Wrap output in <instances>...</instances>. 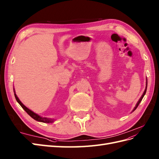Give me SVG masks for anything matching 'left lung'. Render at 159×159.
Wrapping results in <instances>:
<instances>
[{
	"instance_id": "left-lung-1",
	"label": "left lung",
	"mask_w": 159,
	"mask_h": 159,
	"mask_svg": "<svg viewBox=\"0 0 159 159\" xmlns=\"http://www.w3.org/2000/svg\"><path fill=\"white\" fill-rule=\"evenodd\" d=\"M146 90H145V91H144V94H142V97L140 98V100H139V101L138 102V103H137V104H136V106H135V107L134 108V111H134L135 109H136V108L138 107V105H139V104H140V102L142 101V98H143V97H144V95H145V94H146Z\"/></svg>"
}]
</instances>
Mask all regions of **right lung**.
Segmentation results:
<instances>
[{"instance_id": "obj_1", "label": "right lung", "mask_w": 159, "mask_h": 159, "mask_svg": "<svg viewBox=\"0 0 159 159\" xmlns=\"http://www.w3.org/2000/svg\"><path fill=\"white\" fill-rule=\"evenodd\" d=\"M14 94H15V98H16V100L17 101V102L19 104H20L21 107L25 110V111L31 117H32L34 119L36 120V121H40V122H43V123H52V122H53V119L46 118V117H40V116H39L38 115L34 113L33 111H32L31 110H30L29 109H28V108H27L25 106H24V104H23V103L20 101V100H19V99L18 98L16 94L15 93Z\"/></svg>"}]
</instances>
